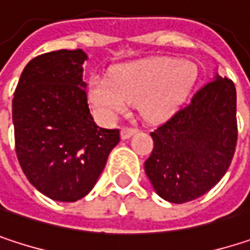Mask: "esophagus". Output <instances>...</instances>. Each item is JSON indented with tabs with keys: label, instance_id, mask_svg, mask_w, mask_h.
<instances>
[{
	"label": "esophagus",
	"instance_id": "obj_1",
	"mask_svg": "<svg viewBox=\"0 0 250 250\" xmlns=\"http://www.w3.org/2000/svg\"><path fill=\"white\" fill-rule=\"evenodd\" d=\"M134 133H137V128L136 127H123L122 128V139L125 140V139L131 137Z\"/></svg>",
	"mask_w": 250,
	"mask_h": 250
}]
</instances>
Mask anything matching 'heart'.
Masks as SVG:
<instances>
[{"mask_svg":"<svg viewBox=\"0 0 250 250\" xmlns=\"http://www.w3.org/2000/svg\"><path fill=\"white\" fill-rule=\"evenodd\" d=\"M195 79L197 68L192 62L156 58L119 66L111 78H91L88 98L107 119L125 111L130 103L137 104L145 119L161 122L187 100Z\"/></svg>","mask_w":250,"mask_h":250,"instance_id":"1","label":"heart"}]
</instances>
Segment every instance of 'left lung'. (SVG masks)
<instances>
[{
  "mask_svg": "<svg viewBox=\"0 0 250 250\" xmlns=\"http://www.w3.org/2000/svg\"><path fill=\"white\" fill-rule=\"evenodd\" d=\"M145 172L164 200L182 204L210 191L229 169L237 142L236 88L216 74L155 131Z\"/></svg>",
  "mask_w": 250,
  "mask_h": 250,
  "instance_id": "obj_1",
  "label": "left lung"
}]
</instances>
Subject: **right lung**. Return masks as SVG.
Wrapping results in <instances>:
<instances>
[{
    "mask_svg": "<svg viewBox=\"0 0 250 250\" xmlns=\"http://www.w3.org/2000/svg\"><path fill=\"white\" fill-rule=\"evenodd\" d=\"M81 49L40 55L25 65L13 98L16 153L30 184L55 201L85 197L120 130L95 125L82 81Z\"/></svg>",
    "mask_w": 250,
    "mask_h": 250,
    "instance_id": "right-lung-1",
    "label": "right lung"
}]
</instances>
